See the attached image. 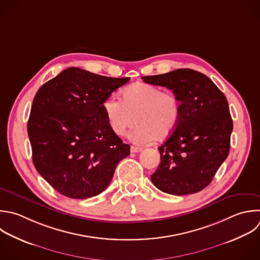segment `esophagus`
<instances>
[{
    "mask_svg": "<svg viewBox=\"0 0 260 260\" xmlns=\"http://www.w3.org/2000/svg\"><path fill=\"white\" fill-rule=\"evenodd\" d=\"M130 150H131V152H132V153H137V152H140V151H141L142 149H141L140 147H135V146H131Z\"/></svg>",
    "mask_w": 260,
    "mask_h": 260,
    "instance_id": "obj_1",
    "label": "esophagus"
}]
</instances>
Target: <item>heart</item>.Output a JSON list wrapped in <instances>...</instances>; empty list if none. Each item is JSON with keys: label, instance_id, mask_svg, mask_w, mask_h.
<instances>
[{"label": "heart", "instance_id": "b5f03b06", "mask_svg": "<svg viewBox=\"0 0 260 260\" xmlns=\"http://www.w3.org/2000/svg\"><path fill=\"white\" fill-rule=\"evenodd\" d=\"M103 109L111 129L119 136L124 135L135 121L138 123L130 133L131 140L137 144L171 136L182 114V104L176 94L143 82L127 86L122 92V100L108 98Z\"/></svg>", "mask_w": 260, "mask_h": 260}]
</instances>
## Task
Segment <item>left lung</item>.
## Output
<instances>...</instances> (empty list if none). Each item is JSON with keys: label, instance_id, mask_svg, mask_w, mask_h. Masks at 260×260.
Listing matches in <instances>:
<instances>
[{"label": "left lung", "instance_id": "obj_1", "mask_svg": "<svg viewBox=\"0 0 260 260\" xmlns=\"http://www.w3.org/2000/svg\"><path fill=\"white\" fill-rule=\"evenodd\" d=\"M142 80L173 90L182 104L177 129L158 147L160 164L150 177L153 185L173 195L201 191L230 151L233 120L224 94L206 75L192 69Z\"/></svg>", "mask_w": 260, "mask_h": 260}]
</instances>
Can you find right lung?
Masks as SVG:
<instances>
[{
    "instance_id": "1",
    "label": "right lung",
    "mask_w": 260,
    "mask_h": 260,
    "mask_svg": "<svg viewBox=\"0 0 260 260\" xmlns=\"http://www.w3.org/2000/svg\"><path fill=\"white\" fill-rule=\"evenodd\" d=\"M129 80L71 67L38 90L27 123L32 160L60 194L73 199L99 195L119 161L130 154L103 109L112 92Z\"/></svg>"
}]
</instances>
